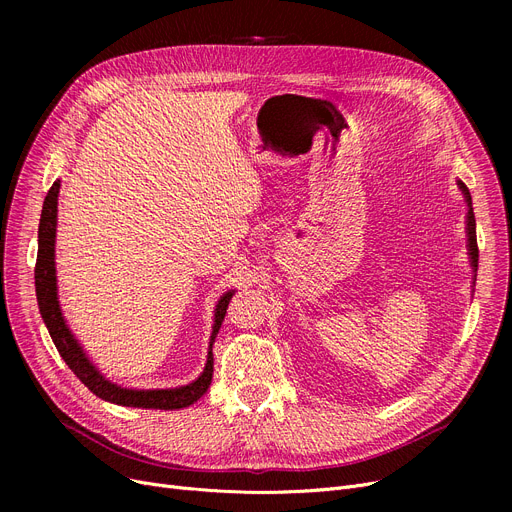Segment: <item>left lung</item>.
<instances>
[{
  "mask_svg": "<svg viewBox=\"0 0 512 512\" xmlns=\"http://www.w3.org/2000/svg\"><path fill=\"white\" fill-rule=\"evenodd\" d=\"M456 184H459L461 193L465 197V203H467V251H469V263H471V270H473V286H475V280H477V263H479V251H477V234H475V215H473V203H471V193L469 188L465 186V182L456 180Z\"/></svg>",
  "mask_w": 512,
  "mask_h": 512,
  "instance_id": "8db88e82",
  "label": "left lung"
}]
</instances>
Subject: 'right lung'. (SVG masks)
I'll return each mask as SVG.
<instances>
[{"label":"right lung","mask_w":512,"mask_h":512,"mask_svg":"<svg viewBox=\"0 0 512 512\" xmlns=\"http://www.w3.org/2000/svg\"><path fill=\"white\" fill-rule=\"evenodd\" d=\"M58 195H60V180L53 182L49 193L43 201L41 222H39V251H37V265H35V290H37V303L45 326L49 330V336L56 344L60 357L66 361V365L74 371L76 378L83 382L95 396L101 400L114 402V405L122 407H134V409H161V411H174L191 407L197 402L209 388L211 375H213V342L220 332V326L224 321L228 303L236 290L224 292L218 305L213 311V326L209 336V348H207V363L199 378L186 386L178 388H157V390H137V388H124L107 380L105 375L93 365V361L87 357V351L72 330L68 328L60 299H58V276H56V228H58Z\"/></svg>","instance_id":"right-lung-1"}]
</instances>
